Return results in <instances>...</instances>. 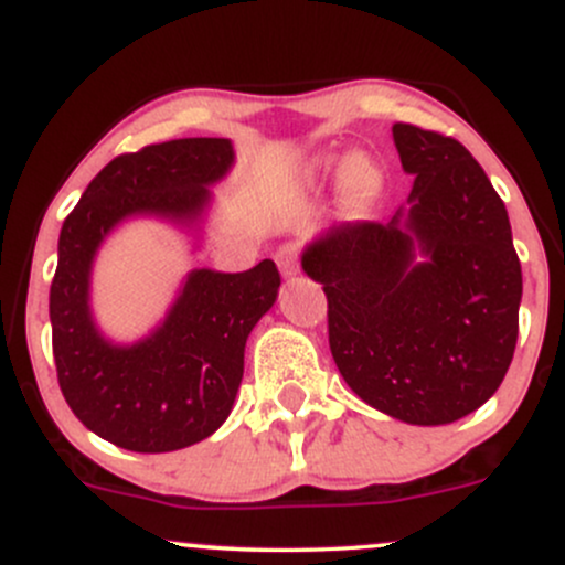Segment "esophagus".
I'll list each match as a JSON object with an SVG mask.
<instances>
[{
    "label": "esophagus",
    "mask_w": 565,
    "mask_h": 565,
    "mask_svg": "<svg viewBox=\"0 0 565 565\" xmlns=\"http://www.w3.org/2000/svg\"><path fill=\"white\" fill-rule=\"evenodd\" d=\"M277 266H280L282 275H296L299 271V245L294 243H285L280 245V250H277Z\"/></svg>",
    "instance_id": "34e87169"
}]
</instances>
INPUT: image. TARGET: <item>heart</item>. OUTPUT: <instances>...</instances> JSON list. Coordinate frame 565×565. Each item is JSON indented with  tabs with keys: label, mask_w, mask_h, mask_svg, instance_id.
<instances>
[{
	"label": "heart",
	"mask_w": 565,
	"mask_h": 565,
	"mask_svg": "<svg viewBox=\"0 0 565 565\" xmlns=\"http://www.w3.org/2000/svg\"><path fill=\"white\" fill-rule=\"evenodd\" d=\"M358 175H360V173H358Z\"/></svg>",
	"instance_id": "b5f03b06"
}]
</instances>
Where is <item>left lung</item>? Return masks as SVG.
Wrapping results in <instances>:
<instances>
[{
	"instance_id": "8db88e82",
	"label": "left lung",
	"mask_w": 565,
	"mask_h": 565,
	"mask_svg": "<svg viewBox=\"0 0 565 565\" xmlns=\"http://www.w3.org/2000/svg\"><path fill=\"white\" fill-rule=\"evenodd\" d=\"M408 211L347 221L303 250L328 299V341L354 395L405 424L472 414L502 384L523 275L497 189L456 138L392 125ZM428 256L415 262V250Z\"/></svg>"
}]
</instances>
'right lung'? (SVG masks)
Returning a JSON list of instances; mask_svg holds the SVG:
<instances>
[{"label": "right lung", "instance_id": "obj_1", "mask_svg": "<svg viewBox=\"0 0 565 565\" xmlns=\"http://www.w3.org/2000/svg\"><path fill=\"white\" fill-rule=\"evenodd\" d=\"M226 138H179L119 154L66 215L50 285L53 358L63 397L95 435L138 454L194 446L230 416L243 382L245 341L277 299L280 271L264 258L248 271L194 269L149 339L106 341L87 303L98 245L128 215L194 224L224 179Z\"/></svg>", "mask_w": 565, "mask_h": 565}]
</instances>
